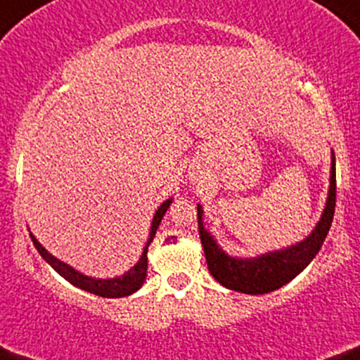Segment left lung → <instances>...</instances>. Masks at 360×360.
<instances>
[{
	"label": "left lung",
	"mask_w": 360,
	"mask_h": 360,
	"mask_svg": "<svg viewBox=\"0 0 360 360\" xmlns=\"http://www.w3.org/2000/svg\"><path fill=\"white\" fill-rule=\"evenodd\" d=\"M335 200H337V176H335V153L331 150L330 188H328L326 203L311 234H307L299 243L290 244L282 250L268 251L255 258H239V256H231L225 252L212 232H208V229L205 227L203 207L198 203L200 239L212 276L225 289L251 295L268 294L283 287L301 274L321 250L323 240L328 236L331 220H333Z\"/></svg>",
	"instance_id": "left-lung-1"
}]
</instances>
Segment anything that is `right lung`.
<instances>
[{
	"label": "right lung",
	"mask_w": 360,
	"mask_h": 360,
	"mask_svg": "<svg viewBox=\"0 0 360 360\" xmlns=\"http://www.w3.org/2000/svg\"><path fill=\"white\" fill-rule=\"evenodd\" d=\"M171 203H172V198H167L159 208H157L155 215H153L152 219V224H150L148 240L145 243L143 252H141L140 259H138L135 266L129 268L126 274L114 276V278H96V276H89L82 274V271L75 270L73 266H70L68 263L61 262V259L56 258V256L51 255V252L47 251L41 243H39L37 238H35L32 232H30V238H32V243L35 250L39 251V255H41L42 258H44L46 262L63 276V278L68 280L71 285L78 287V289L90 292V294H96L98 297H108V299L126 297V295L135 294V292L145 283V278H147V266H148V258H147L148 246L153 240V238H155L157 229H159L162 219H164L165 212H167V208L171 207Z\"/></svg>",
	"instance_id": "1"
}]
</instances>
